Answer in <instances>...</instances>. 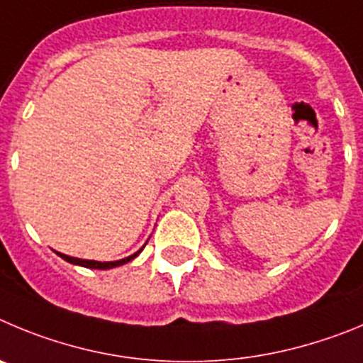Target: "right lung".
Listing matches in <instances>:
<instances>
[{"mask_svg":"<svg viewBox=\"0 0 363 363\" xmlns=\"http://www.w3.org/2000/svg\"><path fill=\"white\" fill-rule=\"evenodd\" d=\"M143 247L137 253L130 255V257H126V259H121V260H116V262H97V260H84V259H76V257H68V255H63V253H57L63 260H67V262L70 264H76V266H83V267H92V269H110V267H117V266H123V264L130 262V260H133L137 257V255L141 253Z\"/></svg>","mask_w":363,"mask_h":363,"instance_id":"add662e5","label":"right lung"}]
</instances>
